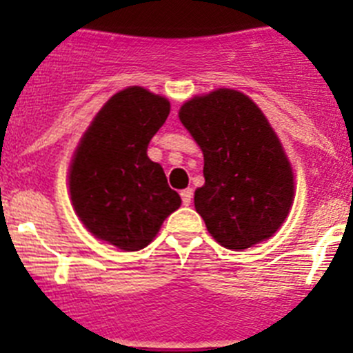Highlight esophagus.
<instances>
[{
    "mask_svg": "<svg viewBox=\"0 0 353 353\" xmlns=\"http://www.w3.org/2000/svg\"><path fill=\"white\" fill-rule=\"evenodd\" d=\"M180 196H182V203L183 205H191V201H192V189H183V191L180 192Z\"/></svg>",
    "mask_w": 353,
    "mask_h": 353,
    "instance_id": "1",
    "label": "esophagus"
}]
</instances>
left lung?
<instances>
[{"label": "left lung", "instance_id": "8db88e82", "mask_svg": "<svg viewBox=\"0 0 353 353\" xmlns=\"http://www.w3.org/2000/svg\"><path fill=\"white\" fill-rule=\"evenodd\" d=\"M180 121L203 152L205 185L194 207L215 242L248 249L285 223L295 196L290 161L269 120L244 93L219 88L192 97Z\"/></svg>", "mask_w": 353, "mask_h": 353}]
</instances>
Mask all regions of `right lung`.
<instances>
[{"mask_svg": "<svg viewBox=\"0 0 353 353\" xmlns=\"http://www.w3.org/2000/svg\"><path fill=\"white\" fill-rule=\"evenodd\" d=\"M170 114L168 99L141 86L114 93L84 132L68 171L77 217L97 239L139 251L180 207L161 164L146 155Z\"/></svg>", "mask_w": 353, "mask_h": 353, "instance_id": "1", "label": "right lung"}]
</instances>
